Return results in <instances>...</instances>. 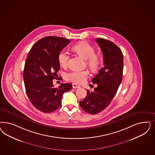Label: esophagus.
Here are the masks:
<instances>
[{
  "instance_id": "obj_1",
  "label": "esophagus",
  "mask_w": 155,
  "mask_h": 155,
  "mask_svg": "<svg viewBox=\"0 0 155 155\" xmlns=\"http://www.w3.org/2000/svg\"><path fill=\"white\" fill-rule=\"evenodd\" d=\"M72 87H73V88H79L80 86V85L76 84H75V83H73L72 84Z\"/></svg>"
}]
</instances>
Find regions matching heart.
Listing matches in <instances>:
<instances>
[{"mask_svg":"<svg viewBox=\"0 0 155 155\" xmlns=\"http://www.w3.org/2000/svg\"><path fill=\"white\" fill-rule=\"evenodd\" d=\"M72 50L86 59L87 64L92 71H96L100 64V56L95 54V48L87 41H81L72 47ZM70 54L67 50H62L58 56L60 65L65 68L68 64ZM89 75L87 70H72L65 75V80L77 84L83 83Z\"/></svg>","mask_w":155,"mask_h":155,"instance_id":"1","label":"heart"}]
</instances>
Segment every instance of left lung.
I'll return each mask as SVG.
<instances>
[{
  "mask_svg": "<svg viewBox=\"0 0 155 155\" xmlns=\"http://www.w3.org/2000/svg\"><path fill=\"white\" fill-rule=\"evenodd\" d=\"M103 55V67L91 81L97 84L94 91L87 90V94L79 103L80 107L87 113L94 115L102 111L114 97L122 80L123 55L119 47L110 40L97 38Z\"/></svg>",
  "mask_w": 155,
  "mask_h": 155,
  "instance_id": "8db88e82",
  "label": "left lung"
}]
</instances>
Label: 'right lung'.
<instances>
[{"label":"right lung","mask_w":155,"mask_h":155,"mask_svg":"<svg viewBox=\"0 0 155 155\" xmlns=\"http://www.w3.org/2000/svg\"><path fill=\"white\" fill-rule=\"evenodd\" d=\"M70 41L47 36L38 40L27 55L23 72L25 92L32 105L41 112L50 113L58 109L63 94L72 90L70 83L55 88L52 82L60 68L59 54Z\"/></svg>","instance_id":"obj_1"}]
</instances>
